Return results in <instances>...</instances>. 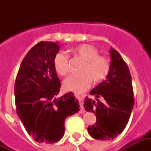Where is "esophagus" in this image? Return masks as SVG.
Returning <instances> with one entry per match:
<instances>
[{
	"label": "esophagus",
	"mask_w": 151,
	"mask_h": 151,
	"mask_svg": "<svg viewBox=\"0 0 151 151\" xmlns=\"http://www.w3.org/2000/svg\"><path fill=\"white\" fill-rule=\"evenodd\" d=\"M77 98L78 99L80 109H81L82 111H83V110H84V107H83V100H84V99H83V97H79V96H78Z\"/></svg>",
	"instance_id": "1"
}]
</instances>
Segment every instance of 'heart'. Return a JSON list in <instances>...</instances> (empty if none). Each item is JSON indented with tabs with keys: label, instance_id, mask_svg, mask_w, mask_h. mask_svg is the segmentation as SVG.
<instances>
[{
	"label": "heart",
	"instance_id": "b5f03b06",
	"mask_svg": "<svg viewBox=\"0 0 151 151\" xmlns=\"http://www.w3.org/2000/svg\"><path fill=\"white\" fill-rule=\"evenodd\" d=\"M72 53L84 60V63L80 69V74L70 75L63 82L65 90L81 94L90 87L91 81L97 84L107 78L111 63L108 57L99 55V52L95 46L82 43L74 47ZM53 65L59 75L65 76L69 73V56L65 53L58 52L54 57Z\"/></svg>",
	"mask_w": 151,
	"mask_h": 151
}]
</instances>
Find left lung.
<instances>
[{
  "label": "left lung",
  "mask_w": 151,
  "mask_h": 151,
  "mask_svg": "<svg viewBox=\"0 0 151 151\" xmlns=\"http://www.w3.org/2000/svg\"><path fill=\"white\" fill-rule=\"evenodd\" d=\"M111 69L107 79L91 91L96 100L86 97L84 108L95 114L96 122L88 127L91 136L111 140L123 132L133 108L132 78L125 61L116 50H111Z\"/></svg>",
  "instance_id": "obj_1"
}]
</instances>
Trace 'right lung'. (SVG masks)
Wrapping results in <instances>:
<instances>
[{"label":"right lung","instance_id":"add662e5","mask_svg":"<svg viewBox=\"0 0 151 151\" xmlns=\"http://www.w3.org/2000/svg\"><path fill=\"white\" fill-rule=\"evenodd\" d=\"M55 42H40L22 60L14 85L17 114L28 134L40 143L57 142L65 133V121L79 111L72 92L56 98L60 82L53 65L59 52Z\"/></svg>","mask_w":151,"mask_h":151}]
</instances>
